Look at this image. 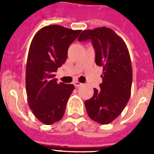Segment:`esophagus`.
<instances>
[{
    "instance_id": "obj_1",
    "label": "esophagus",
    "mask_w": 154,
    "mask_h": 154,
    "mask_svg": "<svg viewBox=\"0 0 154 154\" xmlns=\"http://www.w3.org/2000/svg\"><path fill=\"white\" fill-rule=\"evenodd\" d=\"M73 85H74V86L75 87H80L81 86V85H82V83H81V82H73Z\"/></svg>"
}]
</instances>
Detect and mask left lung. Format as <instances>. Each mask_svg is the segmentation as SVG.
<instances>
[{
  "mask_svg": "<svg viewBox=\"0 0 154 154\" xmlns=\"http://www.w3.org/2000/svg\"><path fill=\"white\" fill-rule=\"evenodd\" d=\"M78 41H91L96 64L103 67L101 89H94V96L85 101L87 112L94 122L107 125L122 113L130 97L133 71L129 50L109 28L84 30Z\"/></svg>",
  "mask_w": 154,
  "mask_h": 154,
  "instance_id": "left-lung-1",
  "label": "left lung"
}]
</instances>
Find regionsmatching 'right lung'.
I'll return each instance as SVG.
<instances>
[{
    "mask_svg": "<svg viewBox=\"0 0 154 154\" xmlns=\"http://www.w3.org/2000/svg\"><path fill=\"white\" fill-rule=\"evenodd\" d=\"M81 31L48 25L32 40L26 64V94L32 113L45 125H52L62 118L68 99L74 89L72 84H57L55 72L65 62L69 45Z\"/></svg>",
    "mask_w": 154,
    "mask_h": 154,
    "instance_id": "right-lung-1",
    "label": "right lung"
}]
</instances>
